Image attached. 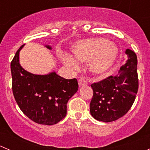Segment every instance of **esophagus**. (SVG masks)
<instances>
[{"label":"esophagus","instance_id":"1","mask_svg":"<svg viewBox=\"0 0 150 150\" xmlns=\"http://www.w3.org/2000/svg\"><path fill=\"white\" fill-rule=\"evenodd\" d=\"M78 85H79V86H86V85H87V81L84 78H80L78 80Z\"/></svg>","mask_w":150,"mask_h":150}]
</instances>
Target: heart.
Segmentation results:
<instances>
[{"label":"heart","instance_id":"heart-1","mask_svg":"<svg viewBox=\"0 0 150 150\" xmlns=\"http://www.w3.org/2000/svg\"><path fill=\"white\" fill-rule=\"evenodd\" d=\"M71 49L74 58L81 62H88L89 70L95 75L107 72L114 64L118 54L117 46L104 38L80 40ZM74 60L69 56H64L62 59L65 65L76 70L79 66Z\"/></svg>","mask_w":150,"mask_h":150}]
</instances>
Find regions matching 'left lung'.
I'll return each instance as SVG.
<instances>
[{
    "instance_id": "8db88e82",
    "label": "left lung",
    "mask_w": 150,
    "mask_h": 150,
    "mask_svg": "<svg viewBox=\"0 0 150 150\" xmlns=\"http://www.w3.org/2000/svg\"><path fill=\"white\" fill-rule=\"evenodd\" d=\"M128 60L117 75L91 84L93 95L90 103L92 117L99 121L112 122L128 112L138 91L137 57L125 50Z\"/></svg>"
}]
</instances>
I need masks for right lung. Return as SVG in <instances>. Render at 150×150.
I'll use <instances>...</instances> for the list:
<instances>
[{
	"label": "right lung",
	"mask_w": 150,
	"mask_h": 150,
	"mask_svg": "<svg viewBox=\"0 0 150 150\" xmlns=\"http://www.w3.org/2000/svg\"><path fill=\"white\" fill-rule=\"evenodd\" d=\"M18 49L11 63L12 91L16 103L30 120L42 125H51L67 115L68 100L78 91L77 79H65L51 72L35 75L25 70L19 63ZM51 50V47L45 45Z\"/></svg>",
	"instance_id": "right-lung-1"
}]
</instances>
